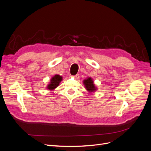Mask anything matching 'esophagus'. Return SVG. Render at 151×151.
Instances as JSON below:
<instances>
[{
  "mask_svg": "<svg viewBox=\"0 0 151 151\" xmlns=\"http://www.w3.org/2000/svg\"><path fill=\"white\" fill-rule=\"evenodd\" d=\"M73 77L75 78V79H78V78H79V75H75V76H73Z\"/></svg>",
  "mask_w": 151,
  "mask_h": 151,
  "instance_id": "obj_1",
  "label": "esophagus"
}]
</instances>
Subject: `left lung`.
<instances>
[{"instance_id": "1", "label": "left lung", "mask_w": 151, "mask_h": 151, "mask_svg": "<svg viewBox=\"0 0 151 151\" xmlns=\"http://www.w3.org/2000/svg\"><path fill=\"white\" fill-rule=\"evenodd\" d=\"M83 84H84L86 89L89 93H92L97 90V87L94 84L92 78L90 77L85 79L83 81Z\"/></svg>"}]
</instances>
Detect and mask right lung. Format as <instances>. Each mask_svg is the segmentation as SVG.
Segmentation results:
<instances>
[{"mask_svg": "<svg viewBox=\"0 0 151 151\" xmlns=\"http://www.w3.org/2000/svg\"><path fill=\"white\" fill-rule=\"evenodd\" d=\"M63 80V76H60L59 75H56L53 76L51 79L49 84H48L46 88L49 90L50 91H52V90H55L58 86L59 85L60 83Z\"/></svg>", "mask_w": 151, "mask_h": 151, "instance_id": "right-lung-1", "label": "right lung"}]
</instances>
